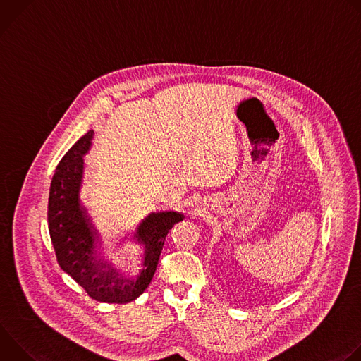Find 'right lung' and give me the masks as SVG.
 Returning a JSON list of instances; mask_svg holds the SVG:
<instances>
[{
  "mask_svg": "<svg viewBox=\"0 0 361 361\" xmlns=\"http://www.w3.org/2000/svg\"><path fill=\"white\" fill-rule=\"evenodd\" d=\"M94 130L84 134L66 154L51 180L48 230L57 262L87 294L101 302L126 304L140 297L156 273L169 231L183 216L176 212L151 213L135 227L142 245V262L135 279H118L116 270L97 255V233L81 201L84 156L92 145Z\"/></svg>",
  "mask_w": 361,
  "mask_h": 361,
  "instance_id": "obj_1",
  "label": "right lung"
}]
</instances>
